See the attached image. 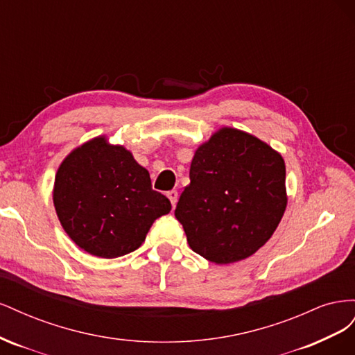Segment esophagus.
<instances>
[{
    "mask_svg": "<svg viewBox=\"0 0 355 355\" xmlns=\"http://www.w3.org/2000/svg\"><path fill=\"white\" fill-rule=\"evenodd\" d=\"M167 197H168V200H170V202H171V206L176 207V202H178V198H179L178 191H175V189L168 191V192H167Z\"/></svg>",
    "mask_w": 355,
    "mask_h": 355,
    "instance_id": "esophagus-1",
    "label": "esophagus"
}]
</instances>
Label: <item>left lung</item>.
Here are the masks:
<instances>
[{
  "label": "left lung",
  "instance_id": "obj_1",
  "mask_svg": "<svg viewBox=\"0 0 355 355\" xmlns=\"http://www.w3.org/2000/svg\"><path fill=\"white\" fill-rule=\"evenodd\" d=\"M191 184L175 210L192 250L225 265L271 239L286 204L283 157L259 139L225 127L192 158Z\"/></svg>",
  "mask_w": 355,
  "mask_h": 355
}]
</instances>
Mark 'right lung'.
<instances>
[{"mask_svg":"<svg viewBox=\"0 0 355 355\" xmlns=\"http://www.w3.org/2000/svg\"><path fill=\"white\" fill-rule=\"evenodd\" d=\"M56 213L72 241L112 259L135 252L155 219L171 210L153 189L148 170L105 137L84 144L63 159L53 191Z\"/></svg>","mask_w":355,"mask_h":355,"instance_id":"obj_1","label":"right lung"}]
</instances>
